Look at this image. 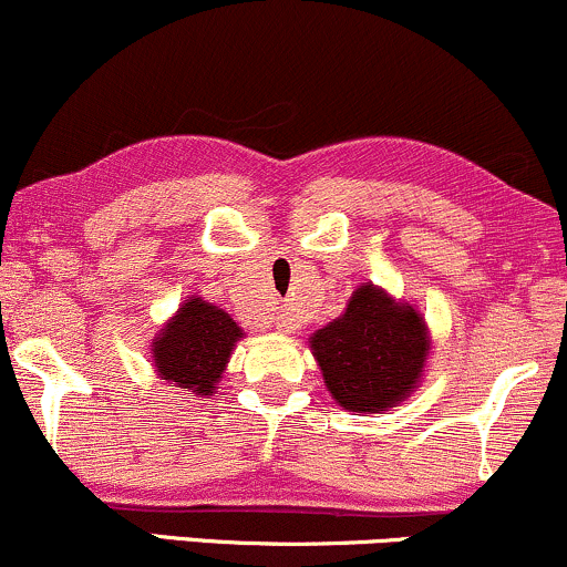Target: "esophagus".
I'll list each match as a JSON object with an SVG mask.
<instances>
[{"mask_svg": "<svg viewBox=\"0 0 567 567\" xmlns=\"http://www.w3.org/2000/svg\"><path fill=\"white\" fill-rule=\"evenodd\" d=\"M298 324H296V320H292V315H279L277 317V330L279 333H292V330H296Z\"/></svg>", "mask_w": 567, "mask_h": 567, "instance_id": "1", "label": "esophagus"}]
</instances>
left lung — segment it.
Here are the masks:
<instances>
[{"label":"left lung","mask_w":567,"mask_h":567,"mask_svg":"<svg viewBox=\"0 0 567 567\" xmlns=\"http://www.w3.org/2000/svg\"><path fill=\"white\" fill-rule=\"evenodd\" d=\"M309 349L338 405L351 413H383L419 389L432 336L413 303L362 282L343 315L309 336Z\"/></svg>","instance_id":"obj_1"}]
</instances>
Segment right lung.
I'll list each match as a JSON object with an SVG mask.
<instances>
[{
	"mask_svg": "<svg viewBox=\"0 0 567 567\" xmlns=\"http://www.w3.org/2000/svg\"><path fill=\"white\" fill-rule=\"evenodd\" d=\"M243 338V328L220 306L188 296L152 338L148 357L159 381L184 394L213 396Z\"/></svg>",
	"mask_w": 567,
	"mask_h": 567,
	"instance_id": "right-lung-1",
	"label": "right lung"
}]
</instances>
